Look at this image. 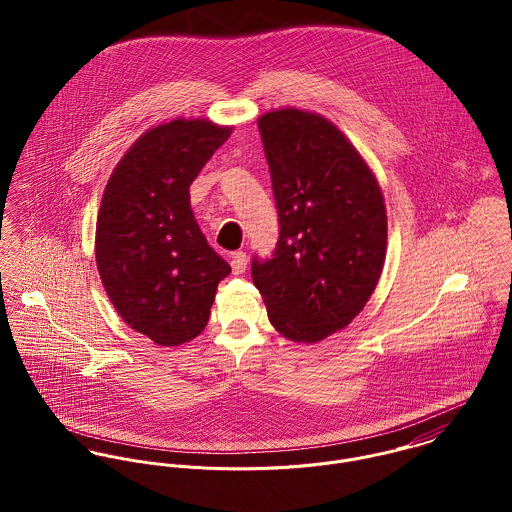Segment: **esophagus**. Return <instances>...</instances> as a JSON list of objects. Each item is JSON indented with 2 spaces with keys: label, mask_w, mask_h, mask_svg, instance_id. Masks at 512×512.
Wrapping results in <instances>:
<instances>
[{
  "label": "esophagus",
  "mask_w": 512,
  "mask_h": 512,
  "mask_svg": "<svg viewBox=\"0 0 512 512\" xmlns=\"http://www.w3.org/2000/svg\"><path fill=\"white\" fill-rule=\"evenodd\" d=\"M246 264H248L246 252H242V250L232 252V256H230V266H232V272H234V274H242V272L246 270Z\"/></svg>",
  "instance_id": "1"
}]
</instances>
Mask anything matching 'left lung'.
Segmentation results:
<instances>
[{
  "label": "left lung",
  "instance_id": "1",
  "mask_svg": "<svg viewBox=\"0 0 512 512\" xmlns=\"http://www.w3.org/2000/svg\"><path fill=\"white\" fill-rule=\"evenodd\" d=\"M280 236L252 258L270 323L295 343L347 327L374 292L386 254V209L359 151L323 116L284 108L258 120Z\"/></svg>",
  "mask_w": 512,
  "mask_h": 512
}]
</instances>
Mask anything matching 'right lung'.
I'll return each mask as SVG.
<instances>
[{
	"mask_svg": "<svg viewBox=\"0 0 512 512\" xmlns=\"http://www.w3.org/2000/svg\"><path fill=\"white\" fill-rule=\"evenodd\" d=\"M209 120L146 132L116 165L96 220L98 274L120 317L157 345L195 339L230 266L209 246L189 187L230 136Z\"/></svg>",
	"mask_w": 512,
	"mask_h": 512,
	"instance_id": "right-lung-1",
	"label": "right lung"
}]
</instances>
